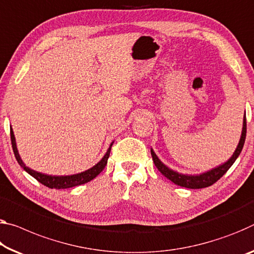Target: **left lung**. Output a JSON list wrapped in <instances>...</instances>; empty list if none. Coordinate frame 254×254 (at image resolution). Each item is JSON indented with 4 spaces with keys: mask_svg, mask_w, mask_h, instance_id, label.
<instances>
[{
    "mask_svg": "<svg viewBox=\"0 0 254 254\" xmlns=\"http://www.w3.org/2000/svg\"><path fill=\"white\" fill-rule=\"evenodd\" d=\"M245 136H247V118H243V127H242V134H241V139L239 141V144L235 149L234 154L229 158L226 163L223 165H219L212 170L208 171L206 173H202V174L199 175H188V174H182V173H179L176 171L171 170L170 167H167L166 165H164L160 159L157 157L155 151L150 149L152 160H154L155 166L158 168V171L162 173V174L167 178L173 183L176 185H180V187L188 188V189H202V188H208L210 185L217 182L221 176H223L225 173H226L233 164L235 163L237 157L240 156L241 151H242L244 142H245Z\"/></svg>",
    "mask_w": 254,
    "mask_h": 254,
    "instance_id": "left-lung-1",
    "label": "left lung"
}]
</instances>
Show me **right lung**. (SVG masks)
Instances as JSON below:
<instances>
[{
    "label": "right lung",
    "instance_id": "right-lung-1",
    "mask_svg": "<svg viewBox=\"0 0 254 254\" xmlns=\"http://www.w3.org/2000/svg\"><path fill=\"white\" fill-rule=\"evenodd\" d=\"M10 134H11V143H12V148H13V152L15 156V159L19 163L20 166H21L23 170H25L28 174H30L34 179L38 181L39 183H42L45 185L47 188L51 189H67V188H73L76 187V185H81L89 181L94 180L96 176H97L100 172H102L104 168H105L106 164H107V159L110 157V152H111V148L113 146V142L111 143L110 148L107 149L106 154L104 155V157L99 162L92 166L89 170L78 173V174H73V175H64V176H54V175H47V174H43V173L36 172L34 170H31L28 166H26L25 163L22 162V159L20 158V155L18 152L17 149V143H15V138H14V133L12 127H10Z\"/></svg>",
    "mask_w": 254,
    "mask_h": 254
}]
</instances>
